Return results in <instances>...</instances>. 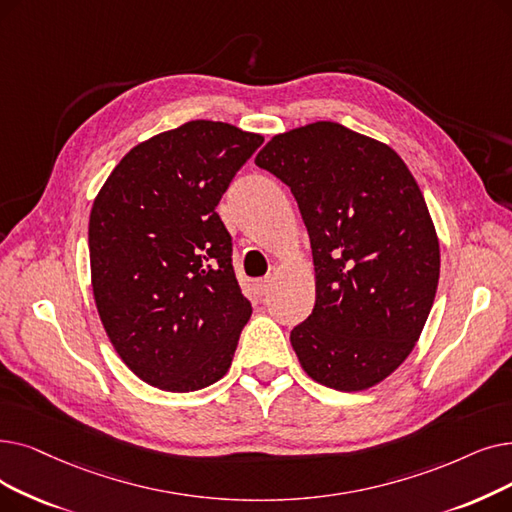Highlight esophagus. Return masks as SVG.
<instances>
[{"instance_id":"obj_1","label":"esophagus","mask_w":512,"mask_h":512,"mask_svg":"<svg viewBox=\"0 0 512 512\" xmlns=\"http://www.w3.org/2000/svg\"><path fill=\"white\" fill-rule=\"evenodd\" d=\"M255 286H257V293H259V297H268V295H270V291H272V276L259 280Z\"/></svg>"}]
</instances>
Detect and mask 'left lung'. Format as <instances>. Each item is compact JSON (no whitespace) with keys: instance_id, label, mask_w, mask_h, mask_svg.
Returning a JSON list of instances; mask_svg holds the SVG:
<instances>
[{"instance_id":"1","label":"left lung","mask_w":512,"mask_h":512,"mask_svg":"<svg viewBox=\"0 0 512 512\" xmlns=\"http://www.w3.org/2000/svg\"><path fill=\"white\" fill-rule=\"evenodd\" d=\"M255 165L291 188L311 242L316 305L291 345L316 383L364 391L414 349L439 282V238L399 154L341 123L274 136Z\"/></svg>"}]
</instances>
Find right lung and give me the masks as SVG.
Wrapping results in <instances>:
<instances>
[{
  "label": "right lung",
  "instance_id": "1",
  "mask_svg": "<svg viewBox=\"0 0 512 512\" xmlns=\"http://www.w3.org/2000/svg\"><path fill=\"white\" fill-rule=\"evenodd\" d=\"M263 136L188 121L133 146L90 213L92 288L119 358L152 387L188 393L232 364L251 303L215 207Z\"/></svg>",
  "mask_w": 512,
  "mask_h": 512
}]
</instances>
